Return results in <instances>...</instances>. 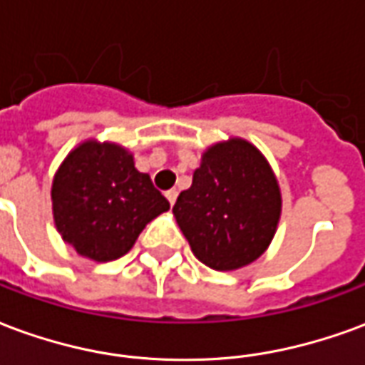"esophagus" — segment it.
<instances>
[{
	"label": "esophagus",
	"mask_w": 365,
	"mask_h": 365,
	"mask_svg": "<svg viewBox=\"0 0 365 365\" xmlns=\"http://www.w3.org/2000/svg\"><path fill=\"white\" fill-rule=\"evenodd\" d=\"M166 199L170 201V205H174L175 199H178V190H168L166 191Z\"/></svg>",
	"instance_id": "34e87169"
}]
</instances>
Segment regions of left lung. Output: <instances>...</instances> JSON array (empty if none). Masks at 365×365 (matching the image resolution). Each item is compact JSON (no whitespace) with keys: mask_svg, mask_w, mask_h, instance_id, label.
I'll list each match as a JSON object with an SVG mask.
<instances>
[{"mask_svg":"<svg viewBox=\"0 0 365 365\" xmlns=\"http://www.w3.org/2000/svg\"><path fill=\"white\" fill-rule=\"evenodd\" d=\"M174 215L195 258L229 272L266 252L282 215V193L264 154L245 138H229L201 156Z\"/></svg>","mask_w":365,"mask_h":365,"instance_id":"8db88e82","label":"left lung"}]
</instances>
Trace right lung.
Here are the masks:
<instances>
[{
  "instance_id": "add662e5",
  "label": "right lung",
  "mask_w": 365,
  "mask_h": 365,
  "mask_svg": "<svg viewBox=\"0 0 365 365\" xmlns=\"http://www.w3.org/2000/svg\"><path fill=\"white\" fill-rule=\"evenodd\" d=\"M170 209L133 154L115 143L86 140L52 182L54 225L80 256L111 262L133 248L143 229Z\"/></svg>"
}]
</instances>
